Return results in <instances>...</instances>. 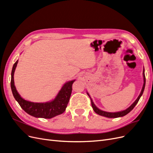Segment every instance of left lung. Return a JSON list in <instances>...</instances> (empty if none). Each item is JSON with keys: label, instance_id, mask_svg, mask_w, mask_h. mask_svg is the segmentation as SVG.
Wrapping results in <instances>:
<instances>
[{"label": "left lung", "instance_id": "8db88e82", "mask_svg": "<svg viewBox=\"0 0 153 153\" xmlns=\"http://www.w3.org/2000/svg\"><path fill=\"white\" fill-rule=\"evenodd\" d=\"M143 85L142 87V91L140 92V95L138 96V97L137 98V99L135 101V102H134L129 107H128L127 109L121 111V112H105V111H103L100 109H99L97 106L94 105L93 101L91 99V96L89 95V94L87 92V95L89 96V98L91 99V105H92V107L93 108L94 112L100 115H101V116H104L106 117H108V118H117V117H123L124 115H126V114H128L129 112H130L133 109V108L135 107V105L137 104V103L138 102V101H139L140 98L141 96L142 95L143 91H144V88H145V85H146V77H145V73H144V68L143 69Z\"/></svg>", "mask_w": 153, "mask_h": 153}]
</instances>
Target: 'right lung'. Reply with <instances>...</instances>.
<instances>
[{
  "mask_svg": "<svg viewBox=\"0 0 153 153\" xmlns=\"http://www.w3.org/2000/svg\"><path fill=\"white\" fill-rule=\"evenodd\" d=\"M18 60L14 64L11 71V88L14 98L21 108L32 116L38 118L51 119L64 112L70 98L72 85L75 80L69 81L64 84L55 99L46 103H34L22 98L18 94L14 82V73Z\"/></svg>",
  "mask_w": 153,
  "mask_h": 153,
  "instance_id": "obj_1",
  "label": "right lung"
}]
</instances>
